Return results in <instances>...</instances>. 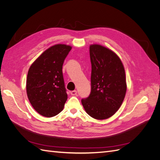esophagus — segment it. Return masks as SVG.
<instances>
[{
	"mask_svg": "<svg viewBox=\"0 0 160 160\" xmlns=\"http://www.w3.org/2000/svg\"><path fill=\"white\" fill-rule=\"evenodd\" d=\"M71 95H76L77 94V91L76 90L72 91H71Z\"/></svg>",
	"mask_w": 160,
	"mask_h": 160,
	"instance_id": "1",
	"label": "esophagus"
}]
</instances>
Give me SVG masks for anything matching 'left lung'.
I'll return each mask as SVG.
<instances>
[{"mask_svg":"<svg viewBox=\"0 0 160 160\" xmlns=\"http://www.w3.org/2000/svg\"><path fill=\"white\" fill-rule=\"evenodd\" d=\"M89 52L91 93L81 103L91 117L108 119L119 109L126 93L124 67L119 57L108 48L93 45Z\"/></svg>","mask_w":160,"mask_h":160,"instance_id":"left-lung-1","label":"left lung"}]
</instances>
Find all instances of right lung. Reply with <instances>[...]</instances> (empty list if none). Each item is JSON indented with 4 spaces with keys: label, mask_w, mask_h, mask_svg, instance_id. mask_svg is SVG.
Segmentation results:
<instances>
[{
    "label": "right lung",
    "mask_w": 160,
    "mask_h": 160,
    "mask_svg": "<svg viewBox=\"0 0 160 160\" xmlns=\"http://www.w3.org/2000/svg\"><path fill=\"white\" fill-rule=\"evenodd\" d=\"M71 47L56 45L49 48L30 67L27 93L31 104L42 116L51 118L63 109L67 99L62 67Z\"/></svg>",
    "instance_id": "obj_1"
}]
</instances>
